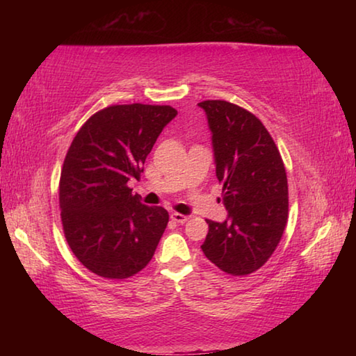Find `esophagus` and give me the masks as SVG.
Masks as SVG:
<instances>
[{
  "mask_svg": "<svg viewBox=\"0 0 356 356\" xmlns=\"http://www.w3.org/2000/svg\"><path fill=\"white\" fill-rule=\"evenodd\" d=\"M171 218L176 221V222H179V225H184V222H186V221L190 220V216L188 215H182V213H172Z\"/></svg>",
  "mask_w": 356,
  "mask_h": 356,
  "instance_id": "34e87169",
  "label": "esophagus"
}]
</instances>
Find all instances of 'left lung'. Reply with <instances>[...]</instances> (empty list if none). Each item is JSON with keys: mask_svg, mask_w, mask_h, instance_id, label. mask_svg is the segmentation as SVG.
I'll use <instances>...</instances> for the list:
<instances>
[{"mask_svg": "<svg viewBox=\"0 0 356 356\" xmlns=\"http://www.w3.org/2000/svg\"><path fill=\"white\" fill-rule=\"evenodd\" d=\"M216 177L227 218L207 220L201 248L222 272L243 276L268 261L289 212L286 168L273 138L254 114L226 100H204Z\"/></svg>", "mask_w": 356, "mask_h": 356, "instance_id": "8db88e82", "label": "left lung"}]
</instances>
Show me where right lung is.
Returning a JSON list of instances; mask_svg holds the SVG:
<instances>
[{"label":"right lung","mask_w":356,"mask_h":356,"mask_svg":"<svg viewBox=\"0 0 356 356\" xmlns=\"http://www.w3.org/2000/svg\"><path fill=\"white\" fill-rule=\"evenodd\" d=\"M177 111L168 105H113L78 130L59 180L64 236L78 261L108 280L150 262L170 215L131 195L156 138Z\"/></svg>","instance_id":"add662e5"}]
</instances>
